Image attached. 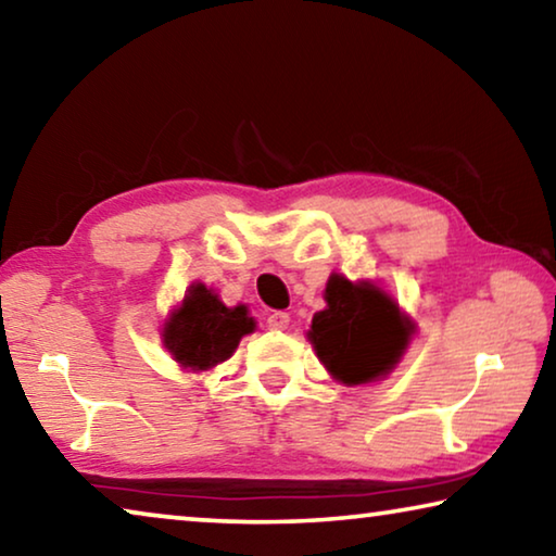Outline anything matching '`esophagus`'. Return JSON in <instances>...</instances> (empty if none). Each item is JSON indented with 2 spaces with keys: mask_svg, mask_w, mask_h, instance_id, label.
Returning <instances> with one entry per match:
<instances>
[{
  "mask_svg": "<svg viewBox=\"0 0 556 556\" xmlns=\"http://www.w3.org/2000/svg\"><path fill=\"white\" fill-rule=\"evenodd\" d=\"M267 326L271 328V331H287V328H289V314H285V312L269 314Z\"/></svg>",
  "mask_w": 556,
  "mask_h": 556,
  "instance_id": "esophagus-1",
  "label": "esophagus"
}]
</instances>
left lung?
Listing matches in <instances>:
<instances>
[{
    "label": "left lung",
    "instance_id": "left-lung-1",
    "mask_svg": "<svg viewBox=\"0 0 556 556\" xmlns=\"http://www.w3.org/2000/svg\"><path fill=\"white\" fill-rule=\"evenodd\" d=\"M324 299L306 338L328 375L348 388L388 378L412 341V318L370 279L331 275Z\"/></svg>",
    "mask_w": 556,
    "mask_h": 556
}]
</instances>
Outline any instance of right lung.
Segmentation results:
<instances>
[{"label": "right lung", "mask_w": 556, "mask_h": 556, "mask_svg": "<svg viewBox=\"0 0 556 556\" xmlns=\"http://www.w3.org/2000/svg\"><path fill=\"white\" fill-rule=\"evenodd\" d=\"M255 328L248 306H225L213 289L193 281L164 321L162 343L184 370L205 372L228 361Z\"/></svg>", "instance_id": "add662e5"}]
</instances>
